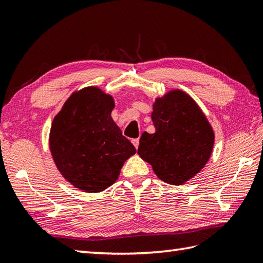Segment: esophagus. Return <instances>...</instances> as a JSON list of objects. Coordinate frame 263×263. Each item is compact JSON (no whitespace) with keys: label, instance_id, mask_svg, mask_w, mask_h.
<instances>
[{"label":"esophagus","instance_id":"obj_1","mask_svg":"<svg viewBox=\"0 0 263 263\" xmlns=\"http://www.w3.org/2000/svg\"><path fill=\"white\" fill-rule=\"evenodd\" d=\"M139 139H133L132 140V143H133V145L136 146V149H138V146H139Z\"/></svg>","mask_w":263,"mask_h":263}]
</instances>
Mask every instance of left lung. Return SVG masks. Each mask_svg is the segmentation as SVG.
I'll use <instances>...</instances> for the list:
<instances>
[{
  "instance_id": "left-lung-1",
  "label": "left lung",
  "mask_w": 263,
  "mask_h": 263,
  "mask_svg": "<svg viewBox=\"0 0 263 263\" xmlns=\"http://www.w3.org/2000/svg\"><path fill=\"white\" fill-rule=\"evenodd\" d=\"M151 118L156 132L142 134L138 154L163 182L184 184L211 157L212 126L196 101L179 89L156 99Z\"/></svg>"
}]
</instances>
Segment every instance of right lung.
Listing matches in <instances>:
<instances>
[{
  "label": "right lung",
  "instance_id": "add662e5",
  "mask_svg": "<svg viewBox=\"0 0 263 263\" xmlns=\"http://www.w3.org/2000/svg\"><path fill=\"white\" fill-rule=\"evenodd\" d=\"M114 105L111 94L86 86L73 92L53 119L49 137L53 161L67 182L83 192L111 186L137 152L111 117Z\"/></svg>",
  "mask_w": 263,
  "mask_h": 263
}]
</instances>
